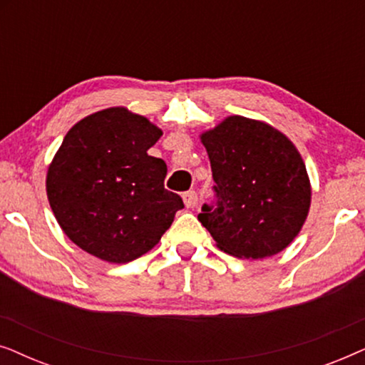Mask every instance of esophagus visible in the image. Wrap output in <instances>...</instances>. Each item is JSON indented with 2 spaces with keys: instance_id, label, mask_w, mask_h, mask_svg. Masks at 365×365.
I'll return each instance as SVG.
<instances>
[{
  "instance_id": "obj_1",
  "label": "esophagus",
  "mask_w": 365,
  "mask_h": 365,
  "mask_svg": "<svg viewBox=\"0 0 365 365\" xmlns=\"http://www.w3.org/2000/svg\"><path fill=\"white\" fill-rule=\"evenodd\" d=\"M182 201L186 204V207H196L197 206V201H199V196L196 191H187L182 194Z\"/></svg>"
}]
</instances>
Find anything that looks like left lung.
Instances as JSON below:
<instances>
[{
  "instance_id": "left-lung-1",
  "label": "left lung",
  "mask_w": 365,
  "mask_h": 365,
  "mask_svg": "<svg viewBox=\"0 0 365 365\" xmlns=\"http://www.w3.org/2000/svg\"><path fill=\"white\" fill-rule=\"evenodd\" d=\"M216 204L197 219L221 251L244 259L281 252L294 241L311 206V182L301 154L281 131L229 116L202 133Z\"/></svg>"
}]
</instances>
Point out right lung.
<instances>
[{"mask_svg":"<svg viewBox=\"0 0 365 365\" xmlns=\"http://www.w3.org/2000/svg\"><path fill=\"white\" fill-rule=\"evenodd\" d=\"M161 134L148 118L109 108L64 136L48 168L46 192L58 224L83 251L108 262L134 261L184 207L164 187L166 163L148 154Z\"/></svg>","mask_w":365,"mask_h":365,"instance_id":"1","label":"right lung"}]
</instances>
